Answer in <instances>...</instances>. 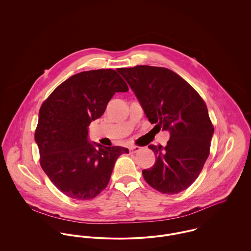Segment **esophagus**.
<instances>
[{
	"label": "esophagus",
	"mask_w": 251,
	"mask_h": 251,
	"mask_svg": "<svg viewBox=\"0 0 251 251\" xmlns=\"http://www.w3.org/2000/svg\"><path fill=\"white\" fill-rule=\"evenodd\" d=\"M140 150V147L139 146H135V145H133V146H131L130 147V151L132 152V153H136V152H138Z\"/></svg>",
	"instance_id": "1"
}]
</instances>
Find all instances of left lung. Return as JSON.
Returning a JSON list of instances; mask_svg holds the SVG:
<instances>
[{
	"label": "left lung",
	"mask_w": 251,
	"mask_h": 251,
	"mask_svg": "<svg viewBox=\"0 0 251 251\" xmlns=\"http://www.w3.org/2000/svg\"><path fill=\"white\" fill-rule=\"evenodd\" d=\"M118 72L148 120L170 134L167 146H148L156 155V163L142 170L145 181L167 195L185 191L210 154L214 127L205 102L192 85L167 68L138 65L119 68Z\"/></svg>",
	"instance_id": "left-lung-1"
}]
</instances>
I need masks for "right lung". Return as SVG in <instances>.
<instances>
[{
	"instance_id": "1",
	"label": "right lung",
	"mask_w": 251,
	"mask_h": 251,
	"mask_svg": "<svg viewBox=\"0 0 251 251\" xmlns=\"http://www.w3.org/2000/svg\"><path fill=\"white\" fill-rule=\"evenodd\" d=\"M128 90L115 70H90L68 78L42 104L34 140L42 169L62 194L94 198L106 189L118 157L129 153L88 140L89 124L102 116L116 92Z\"/></svg>"
}]
</instances>
